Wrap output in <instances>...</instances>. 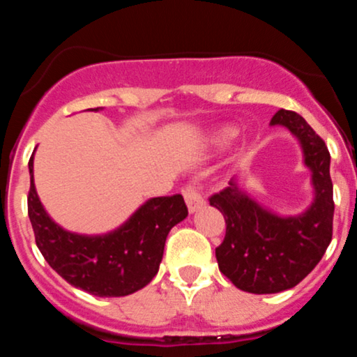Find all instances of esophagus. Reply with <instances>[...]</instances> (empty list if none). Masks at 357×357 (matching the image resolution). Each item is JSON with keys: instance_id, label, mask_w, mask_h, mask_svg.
<instances>
[{"instance_id": "esophagus-1", "label": "esophagus", "mask_w": 357, "mask_h": 357, "mask_svg": "<svg viewBox=\"0 0 357 357\" xmlns=\"http://www.w3.org/2000/svg\"><path fill=\"white\" fill-rule=\"evenodd\" d=\"M183 195H184V199H186L188 210H190V213H196L204 206V199L202 192L198 191V188L196 186H186L183 190Z\"/></svg>"}]
</instances>
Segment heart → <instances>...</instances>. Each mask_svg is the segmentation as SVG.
Here are the masks:
<instances>
[{
  "mask_svg": "<svg viewBox=\"0 0 357 357\" xmlns=\"http://www.w3.org/2000/svg\"><path fill=\"white\" fill-rule=\"evenodd\" d=\"M236 132L238 130L235 127H220V129H216L210 136V144L216 147V149H223V147H227L236 137Z\"/></svg>",
  "mask_w": 357,
  "mask_h": 357,
  "instance_id": "heart-1",
  "label": "heart"
}]
</instances>
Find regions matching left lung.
I'll return each mask as SVG.
<instances>
[{"mask_svg":"<svg viewBox=\"0 0 357 357\" xmlns=\"http://www.w3.org/2000/svg\"><path fill=\"white\" fill-rule=\"evenodd\" d=\"M270 126L287 127L297 137L310 171L314 199L298 215H277L241 190L238 176L211 196L210 204L227 221V235L216 248L220 272L250 294H277L296 287L321 261L333 240L334 199L326 142L292 110H278Z\"/></svg>","mask_w":357,"mask_h":357,"instance_id":"8db88e82","label":"left lung"}]
</instances>
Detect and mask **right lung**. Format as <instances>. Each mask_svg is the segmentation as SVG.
Here are the masks:
<instances>
[{"mask_svg": "<svg viewBox=\"0 0 357 357\" xmlns=\"http://www.w3.org/2000/svg\"><path fill=\"white\" fill-rule=\"evenodd\" d=\"M33 155L28 162V216L48 265L70 285L97 297H124L149 284L162 260L167 233L188 216L183 196L151 198L116 230L79 235L45 211L33 181Z\"/></svg>", "mask_w": 357, "mask_h": 357, "instance_id": "1", "label": "right lung"}]
</instances>
